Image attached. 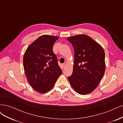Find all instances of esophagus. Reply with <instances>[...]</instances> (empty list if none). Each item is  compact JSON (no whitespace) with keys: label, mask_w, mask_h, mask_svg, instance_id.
I'll list each match as a JSON object with an SVG mask.
<instances>
[{"label":"esophagus","mask_w":123,"mask_h":123,"mask_svg":"<svg viewBox=\"0 0 123 123\" xmlns=\"http://www.w3.org/2000/svg\"><path fill=\"white\" fill-rule=\"evenodd\" d=\"M67 65V62H65L64 64H63V67H65V66Z\"/></svg>","instance_id":"1"}]
</instances>
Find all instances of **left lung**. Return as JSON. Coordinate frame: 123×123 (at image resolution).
Instances as JSON below:
<instances>
[{
  "label": "left lung",
  "instance_id": "obj_1",
  "mask_svg": "<svg viewBox=\"0 0 123 123\" xmlns=\"http://www.w3.org/2000/svg\"><path fill=\"white\" fill-rule=\"evenodd\" d=\"M67 39L74 51L73 73L68 79L78 93H90L98 87L104 75L105 52L98 43L87 35L79 34Z\"/></svg>",
  "mask_w": 123,
  "mask_h": 123
}]
</instances>
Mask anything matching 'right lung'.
<instances>
[{"label": "right lung", "instance_id": "right-lung-1", "mask_svg": "<svg viewBox=\"0 0 123 123\" xmlns=\"http://www.w3.org/2000/svg\"><path fill=\"white\" fill-rule=\"evenodd\" d=\"M58 36L43 35L27 48L23 58L24 68L31 86L40 93L52 88L62 70L53 51Z\"/></svg>", "mask_w": 123, "mask_h": 123}]
</instances>
